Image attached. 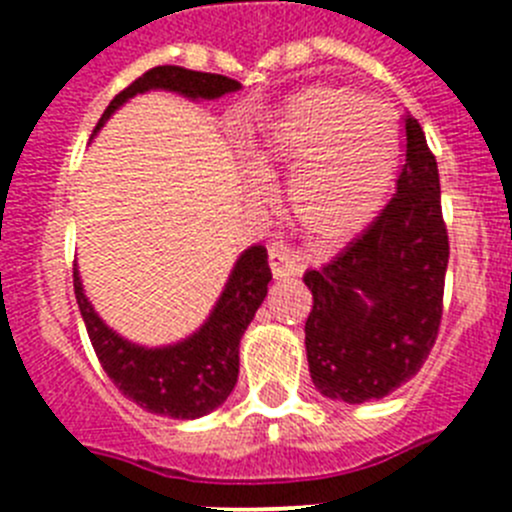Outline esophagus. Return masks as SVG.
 <instances>
[{
    "instance_id": "esophagus-1",
    "label": "esophagus",
    "mask_w": 512,
    "mask_h": 512,
    "mask_svg": "<svg viewBox=\"0 0 512 512\" xmlns=\"http://www.w3.org/2000/svg\"><path fill=\"white\" fill-rule=\"evenodd\" d=\"M269 266L274 279H284L292 277L300 271V264L292 259V253H289L287 246H279V243H271L269 246Z\"/></svg>"
}]
</instances>
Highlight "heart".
<instances>
[{"mask_svg": "<svg viewBox=\"0 0 512 512\" xmlns=\"http://www.w3.org/2000/svg\"><path fill=\"white\" fill-rule=\"evenodd\" d=\"M261 171L289 172L284 200L302 233L343 243L372 223L387 202L400 164L395 112L338 87L292 94L248 140Z\"/></svg>", "mask_w": 512, "mask_h": 512, "instance_id": "1", "label": "heart"}]
</instances>
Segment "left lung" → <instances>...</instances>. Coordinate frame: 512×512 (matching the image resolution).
I'll return each mask as SVG.
<instances>
[{
  "label": "left lung",
  "instance_id": "obj_1",
  "mask_svg": "<svg viewBox=\"0 0 512 512\" xmlns=\"http://www.w3.org/2000/svg\"><path fill=\"white\" fill-rule=\"evenodd\" d=\"M395 197L336 259L305 274L310 377L330 400H379L413 379L443 315L449 233L436 156L413 115Z\"/></svg>",
  "mask_w": 512,
  "mask_h": 512
}]
</instances>
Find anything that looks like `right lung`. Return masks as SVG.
<instances>
[{
    "label": "right lung",
    "instance_id": "1",
    "mask_svg": "<svg viewBox=\"0 0 512 512\" xmlns=\"http://www.w3.org/2000/svg\"><path fill=\"white\" fill-rule=\"evenodd\" d=\"M151 89L184 94L189 99H217L238 92L241 84L223 74L189 71L182 66H156L122 89L99 117L97 133L117 107ZM264 246H251L238 256L215 310L194 336L164 348H143L117 336L102 323L84 295L74 266V292L97 359L117 390L148 413L169 418H202L223 405L238 382V346L271 282Z\"/></svg>",
    "mask_w": 512,
    "mask_h": 512
}]
</instances>
